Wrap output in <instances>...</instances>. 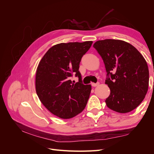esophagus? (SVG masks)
<instances>
[{"mask_svg": "<svg viewBox=\"0 0 154 154\" xmlns=\"http://www.w3.org/2000/svg\"><path fill=\"white\" fill-rule=\"evenodd\" d=\"M99 84H100V83H98V82L96 83H91V85H92V87H96V86L98 85Z\"/></svg>", "mask_w": 154, "mask_h": 154, "instance_id": "1", "label": "esophagus"}]
</instances>
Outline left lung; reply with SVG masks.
<instances>
[{
	"label": "left lung",
	"mask_w": 154,
	"mask_h": 154,
	"mask_svg": "<svg viewBox=\"0 0 154 154\" xmlns=\"http://www.w3.org/2000/svg\"><path fill=\"white\" fill-rule=\"evenodd\" d=\"M105 66V83L110 90L105 100L109 109L127 113L141 104L149 83L148 65L143 55L125 41L105 39L93 45Z\"/></svg>",
	"instance_id": "obj_1"
}]
</instances>
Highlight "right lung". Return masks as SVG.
<instances>
[{
	"label": "right lung",
	"mask_w": 154,
	"mask_h": 154,
	"mask_svg": "<svg viewBox=\"0 0 154 154\" xmlns=\"http://www.w3.org/2000/svg\"><path fill=\"white\" fill-rule=\"evenodd\" d=\"M92 44V41L58 44L40 60L36 72V94L45 108L57 117L72 118L85 109L91 85L83 84L79 67ZM73 75L79 77L76 84L70 80Z\"/></svg>",
	"instance_id": "add662e5"
}]
</instances>
